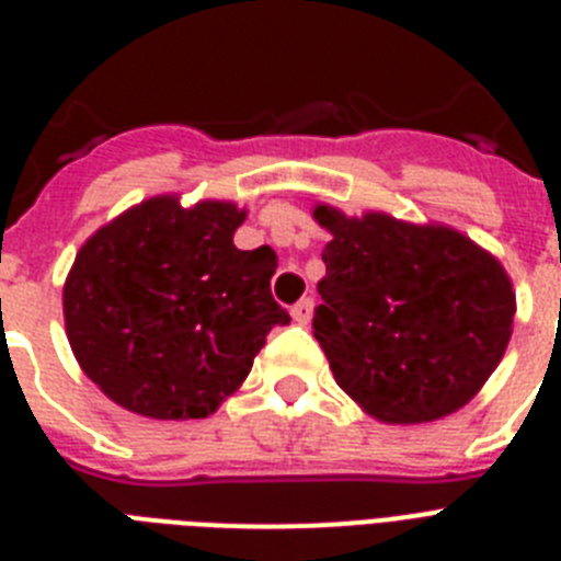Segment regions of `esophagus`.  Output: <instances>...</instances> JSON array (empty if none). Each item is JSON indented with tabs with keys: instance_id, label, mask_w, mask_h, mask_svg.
<instances>
[{
	"instance_id": "obj_1",
	"label": "esophagus",
	"mask_w": 561,
	"mask_h": 561,
	"mask_svg": "<svg viewBox=\"0 0 561 561\" xmlns=\"http://www.w3.org/2000/svg\"><path fill=\"white\" fill-rule=\"evenodd\" d=\"M311 311H314V300H311V297H304V300H297V304L291 306V320L306 325L311 320Z\"/></svg>"
}]
</instances>
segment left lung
<instances>
[{"instance_id": "left-lung-1", "label": "left lung", "mask_w": 561, "mask_h": 561, "mask_svg": "<svg viewBox=\"0 0 561 561\" xmlns=\"http://www.w3.org/2000/svg\"><path fill=\"white\" fill-rule=\"evenodd\" d=\"M314 219L334 236L311 325L336 385L388 424L463 408L512 336L517 304L497 257L449 227L385 213L348 219L317 205Z\"/></svg>"}]
</instances>
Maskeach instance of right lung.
Masks as SVG:
<instances>
[{
	"label": "right lung",
	"instance_id": "1",
	"mask_svg": "<svg viewBox=\"0 0 561 561\" xmlns=\"http://www.w3.org/2000/svg\"><path fill=\"white\" fill-rule=\"evenodd\" d=\"M244 210L157 196L101 227L64 284L83 374L131 413L205 419L247 379L289 311L275 304L270 247L238 250Z\"/></svg>",
	"mask_w": 561,
	"mask_h": 561
}]
</instances>
